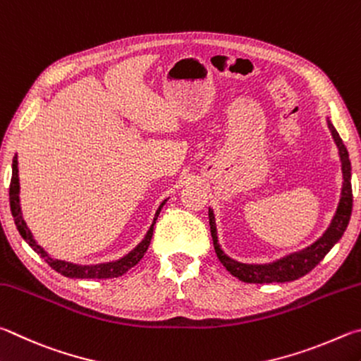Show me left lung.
<instances>
[{
    "instance_id": "left-lung-1",
    "label": "left lung",
    "mask_w": 361,
    "mask_h": 361,
    "mask_svg": "<svg viewBox=\"0 0 361 361\" xmlns=\"http://www.w3.org/2000/svg\"><path fill=\"white\" fill-rule=\"evenodd\" d=\"M328 122V128L331 131V136L334 139V144L338 145L339 157H341V166H343V190H341V200L338 204L336 214L331 220L330 226L322 235L317 241L312 243L309 247L302 249L295 254L286 255L281 260H276L273 263L264 264H247L241 263L230 258L225 252L220 249L219 239H217V228H216V217H214L212 209H209V225H211V235L214 241V249L219 257L220 263L230 271V273L238 277L239 281L249 282V283H271V282H290L296 281L312 271L317 264L324 260V257L331 250V247L336 244L341 238H343L344 231L349 225L350 214H352V166L349 160V152H347L343 139L339 137L336 128H334L330 120Z\"/></svg>"
}]
</instances>
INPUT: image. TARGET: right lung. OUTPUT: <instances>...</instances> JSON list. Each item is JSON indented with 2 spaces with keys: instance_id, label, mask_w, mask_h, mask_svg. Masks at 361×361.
Returning <instances> with one entry per match:
<instances>
[{
  "instance_id": "1",
  "label": "right lung",
  "mask_w": 361,
  "mask_h": 361,
  "mask_svg": "<svg viewBox=\"0 0 361 361\" xmlns=\"http://www.w3.org/2000/svg\"><path fill=\"white\" fill-rule=\"evenodd\" d=\"M17 155L12 160V177H11V185H9V203H11V212L12 217H14V222L20 236L28 243V245L33 249L37 255H41L50 268L55 269L56 273H60L65 277H74V279H111V277H118L123 276L126 271L131 269L135 264L141 262V258L144 257L145 252L149 249L152 235H154V225L157 222L158 214H160L163 204L166 203V200L163 201L155 212L154 222H152L150 228L147 231V235L144 236V239L139 243L135 249H133L130 254H126L123 258L116 262H109V263H99V264H74L69 262H63V260H55V258L50 257L46 250H44L41 245H37L35 241L33 235L28 230L27 224L22 217V211H20V200H18V192H20V185H18V168H17Z\"/></svg>"
}]
</instances>
